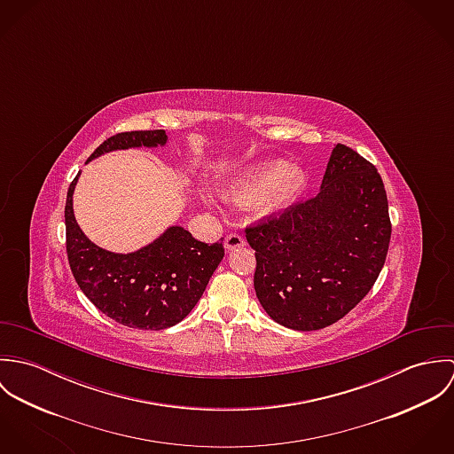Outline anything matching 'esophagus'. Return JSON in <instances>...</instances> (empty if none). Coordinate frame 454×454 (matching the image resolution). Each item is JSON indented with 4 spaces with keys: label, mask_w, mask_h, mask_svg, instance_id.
I'll list each match as a JSON object with an SVG mask.
<instances>
[{
    "label": "esophagus",
    "mask_w": 454,
    "mask_h": 454,
    "mask_svg": "<svg viewBox=\"0 0 454 454\" xmlns=\"http://www.w3.org/2000/svg\"><path fill=\"white\" fill-rule=\"evenodd\" d=\"M223 247L227 252H234V250H239L245 247V239L239 232H231L223 241Z\"/></svg>",
    "instance_id": "34e87169"
}]
</instances>
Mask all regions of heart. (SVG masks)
<instances>
[{
    "label": "heart",
    "instance_id": "obj_1",
    "mask_svg": "<svg viewBox=\"0 0 454 454\" xmlns=\"http://www.w3.org/2000/svg\"><path fill=\"white\" fill-rule=\"evenodd\" d=\"M306 176L285 160H274L252 171L236 189L229 192L231 199H263L270 209L290 206L306 189Z\"/></svg>",
    "mask_w": 454,
    "mask_h": 454
}]
</instances>
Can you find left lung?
<instances>
[{"label": "left lung", "mask_w": 454, "mask_h": 454, "mask_svg": "<svg viewBox=\"0 0 454 454\" xmlns=\"http://www.w3.org/2000/svg\"><path fill=\"white\" fill-rule=\"evenodd\" d=\"M263 311L294 330L346 317L374 286L391 238L388 197L374 164L337 145L322 191L245 229Z\"/></svg>", "instance_id": "obj_1"}]
</instances>
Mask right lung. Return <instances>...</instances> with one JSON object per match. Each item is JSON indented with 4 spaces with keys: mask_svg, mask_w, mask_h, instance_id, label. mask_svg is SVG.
Here are the masks:
<instances>
[{
    "mask_svg": "<svg viewBox=\"0 0 454 454\" xmlns=\"http://www.w3.org/2000/svg\"><path fill=\"white\" fill-rule=\"evenodd\" d=\"M166 139L164 129L117 132L87 160L112 150L164 145ZM78 175L67 189L65 222L67 262L80 290L117 324L139 330H162L180 324L194 309L223 259V239L207 245L197 241L184 227H171L134 254L106 252L90 243L74 220L73 191Z\"/></svg>",
    "mask_w": 454,
    "mask_h": 454,
    "instance_id": "1",
    "label": "right lung"
}]
</instances>
